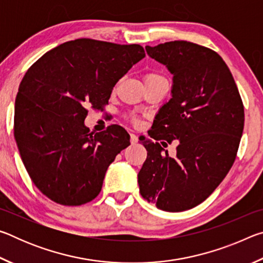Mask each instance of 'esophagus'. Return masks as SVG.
<instances>
[{"instance_id": "1", "label": "esophagus", "mask_w": 263, "mask_h": 263, "mask_svg": "<svg viewBox=\"0 0 263 263\" xmlns=\"http://www.w3.org/2000/svg\"><path fill=\"white\" fill-rule=\"evenodd\" d=\"M130 140H131V144H136L138 141V137L135 135V133H131L130 135Z\"/></svg>"}]
</instances>
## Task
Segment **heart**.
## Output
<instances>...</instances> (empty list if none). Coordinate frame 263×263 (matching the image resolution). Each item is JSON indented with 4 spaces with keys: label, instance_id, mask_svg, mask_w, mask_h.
Listing matches in <instances>:
<instances>
[{
    "label": "heart",
    "instance_id": "b5f03b06",
    "mask_svg": "<svg viewBox=\"0 0 263 263\" xmlns=\"http://www.w3.org/2000/svg\"><path fill=\"white\" fill-rule=\"evenodd\" d=\"M160 80H166L164 79V77H162L161 74H159L157 72H151V73H147L145 75V82H152V81H160ZM130 119L132 123L135 124H138V119L136 116L131 115L130 116Z\"/></svg>",
    "mask_w": 263,
    "mask_h": 263
}]
</instances>
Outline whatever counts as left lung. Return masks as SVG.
Masks as SVG:
<instances>
[{
	"label": "left lung",
	"mask_w": 263,
	"mask_h": 263,
	"mask_svg": "<svg viewBox=\"0 0 263 263\" xmlns=\"http://www.w3.org/2000/svg\"><path fill=\"white\" fill-rule=\"evenodd\" d=\"M173 77L172 99L159 110L138 183L140 194L163 211L189 210L210 196L237 157L245 114L228 65L211 48L184 41L146 46ZM179 139L173 159L157 141ZM163 144V142H162Z\"/></svg>",
	"instance_id": "8db88e82"
}]
</instances>
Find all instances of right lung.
I'll use <instances>...</instances> for the list:
<instances>
[{"label": "right lung", "mask_w": 263, "mask_h": 263, "mask_svg": "<svg viewBox=\"0 0 263 263\" xmlns=\"http://www.w3.org/2000/svg\"><path fill=\"white\" fill-rule=\"evenodd\" d=\"M144 57L138 44L80 38L46 52L25 73L15 103V139L31 180L53 202L77 206L100 194L106 169L130 136L116 124L90 132L87 108L103 110L115 84Z\"/></svg>", "instance_id": "right-lung-1"}]
</instances>
